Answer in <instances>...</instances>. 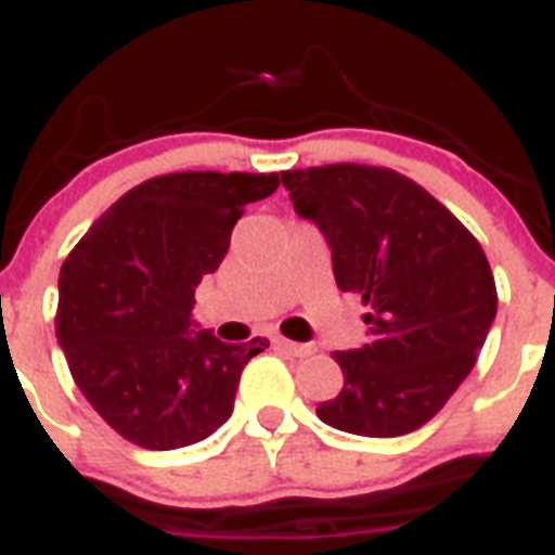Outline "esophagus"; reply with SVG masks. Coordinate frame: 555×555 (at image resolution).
I'll list each match as a JSON object with an SVG mask.
<instances>
[{
	"instance_id": "1",
	"label": "esophagus",
	"mask_w": 555,
	"mask_h": 555,
	"mask_svg": "<svg viewBox=\"0 0 555 555\" xmlns=\"http://www.w3.org/2000/svg\"><path fill=\"white\" fill-rule=\"evenodd\" d=\"M273 344H276L282 352H287V356H293V358L313 356V344H296V341H287V338H276Z\"/></svg>"
}]
</instances>
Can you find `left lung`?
Wrapping results in <instances>:
<instances>
[{
  "instance_id": "left-lung-1",
  "label": "left lung",
  "mask_w": 555,
  "mask_h": 555,
  "mask_svg": "<svg viewBox=\"0 0 555 555\" xmlns=\"http://www.w3.org/2000/svg\"><path fill=\"white\" fill-rule=\"evenodd\" d=\"M293 208L333 250L335 285L372 313L370 341L335 352L344 389L315 414L361 437H400L457 392L496 315L486 250L449 208L384 166L282 171Z\"/></svg>"
}]
</instances>
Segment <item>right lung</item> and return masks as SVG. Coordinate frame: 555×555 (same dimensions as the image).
<instances>
[{
  "label": "right lung",
  "instance_id": "1",
  "mask_svg": "<svg viewBox=\"0 0 555 555\" xmlns=\"http://www.w3.org/2000/svg\"><path fill=\"white\" fill-rule=\"evenodd\" d=\"M279 175L175 171L106 208L59 273L55 338L73 380L109 428L152 451L214 435L268 338L225 344L194 330V287L220 268L248 203Z\"/></svg>",
  "mask_w": 555,
  "mask_h": 555
}]
</instances>
